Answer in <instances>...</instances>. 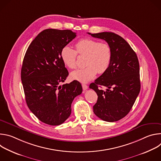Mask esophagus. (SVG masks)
Listing matches in <instances>:
<instances>
[{"instance_id":"obj_1","label":"esophagus","mask_w":161,"mask_h":161,"mask_svg":"<svg viewBox=\"0 0 161 161\" xmlns=\"http://www.w3.org/2000/svg\"><path fill=\"white\" fill-rule=\"evenodd\" d=\"M82 88L84 90H86L88 88V85H86L85 83H82Z\"/></svg>"}]
</instances>
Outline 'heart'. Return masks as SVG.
I'll return each instance as SVG.
<instances>
[{"label":"heart","mask_w":161,"mask_h":161,"mask_svg":"<svg viewBox=\"0 0 161 161\" xmlns=\"http://www.w3.org/2000/svg\"><path fill=\"white\" fill-rule=\"evenodd\" d=\"M75 47L76 51L65 46L60 52L62 60L70 69L77 67V53L86 56L85 63L86 67L73 71L71 75L73 80L88 82L92 80L97 73L103 74L108 70L112 58L111 48L108 44L94 39L85 38L78 41Z\"/></svg>","instance_id":"b5f03b06"}]
</instances>
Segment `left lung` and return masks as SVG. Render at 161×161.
<instances>
[{
	"label": "left lung",
	"mask_w": 161,
	"mask_h": 161,
	"mask_svg": "<svg viewBox=\"0 0 161 161\" xmlns=\"http://www.w3.org/2000/svg\"><path fill=\"white\" fill-rule=\"evenodd\" d=\"M88 34L106 41L112 51L108 70L89 86L98 96L94 113L104 121L116 122L129 113L140 92L138 58L128 42L116 34ZM103 87L106 91L102 89Z\"/></svg>",
	"instance_id": "obj_1"
}]
</instances>
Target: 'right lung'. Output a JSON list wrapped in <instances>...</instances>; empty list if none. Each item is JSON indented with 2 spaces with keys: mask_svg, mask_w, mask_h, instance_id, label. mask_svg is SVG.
I'll use <instances>...</instances> for the list:
<instances>
[{
  "mask_svg": "<svg viewBox=\"0 0 161 161\" xmlns=\"http://www.w3.org/2000/svg\"><path fill=\"white\" fill-rule=\"evenodd\" d=\"M76 34L71 30H44L32 41L23 61L21 80L27 104L39 120L50 125L69 118L74 99L82 92L76 80L60 85L69 75L60 52Z\"/></svg>",
  "mask_w": 161,
  "mask_h": 161,
  "instance_id": "obj_1",
  "label": "right lung"
}]
</instances>
